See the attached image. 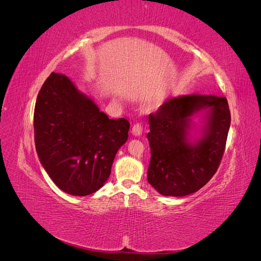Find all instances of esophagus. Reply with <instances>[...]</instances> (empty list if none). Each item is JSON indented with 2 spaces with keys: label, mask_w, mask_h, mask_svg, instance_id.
I'll return each mask as SVG.
<instances>
[{
  "label": "esophagus",
  "mask_w": 261,
  "mask_h": 261,
  "mask_svg": "<svg viewBox=\"0 0 261 261\" xmlns=\"http://www.w3.org/2000/svg\"><path fill=\"white\" fill-rule=\"evenodd\" d=\"M141 133H143V127H141V125L140 124H135L132 127V134L134 136H140L141 135Z\"/></svg>",
  "instance_id": "obj_1"
}]
</instances>
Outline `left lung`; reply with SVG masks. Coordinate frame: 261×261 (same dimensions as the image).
<instances>
[{
  "instance_id": "left-lung-1",
  "label": "left lung",
  "mask_w": 261,
  "mask_h": 261,
  "mask_svg": "<svg viewBox=\"0 0 261 261\" xmlns=\"http://www.w3.org/2000/svg\"><path fill=\"white\" fill-rule=\"evenodd\" d=\"M205 113L201 136L191 140V118ZM231 113L224 97L188 94L168 99L149 115L148 183L163 196L196 193L217 172L222 159Z\"/></svg>"
}]
</instances>
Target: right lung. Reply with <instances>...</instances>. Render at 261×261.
<instances>
[{
  "mask_svg": "<svg viewBox=\"0 0 261 261\" xmlns=\"http://www.w3.org/2000/svg\"><path fill=\"white\" fill-rule=\"evenodd\" d=\"M35 144L42 167L63 192L87 196L105 185L129 122L112 120L69 78L52 73L38 93Z\"/></svg>",
  "mask_w": 261,
  "mask_h": 261,
  "instance_id": "obj_1",
  "label": "right lung"
}]
</instances>
